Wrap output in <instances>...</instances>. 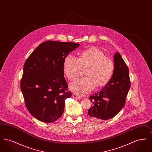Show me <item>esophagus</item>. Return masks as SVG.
Instances as JSON below:
<instances>
[{
    "mask_svg": "<svg viewBox=\"0 0 152 152\" xmlns=\"http://www.w3.org/2000/svg\"><path fill=\"white\" fill-rule=\"evenodd\" d=\"M72 96L73 98L76 99H81V96H80L78 94H72Z\"/></svg>",
    "mask_w": 152,
    "mask_h": 152,
    "instance_id": "1",
    "label": "esophagus"
}]
</instances>
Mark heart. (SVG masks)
Instances as JSON below:
<instances>
[{
    "label": "heart",
    "mask_w": 152,
    "mask_h": 152,
    "mask_svg": "<svg viewBox=\"0 0 152 152\" xmlns=\"http://www.w3.org/2000/svg\"><path fill=\"white\" fill-rule=\"evenodd\" d=\"M83 68H87V76L76 80L69 86L71 91L80 95L91 92L96 86L102 87L107 85L113 77L115 64L111 58L97 48L83 51L79 58L68 55L64 58L63 72L68 79H75Z\"/></svg>",
    "instance_id": "heart-1"
}]
</instances>
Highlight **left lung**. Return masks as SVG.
I'll use <instances>...</instances> for the list:
<instances>
[{
	"label": "left lung",
	"instance_id": "8db88e82",
	"mask_svg": "<svg viewBox=\"0 0 152 152\" xmlns=\"http://www.w3.org/2000/svg\"><path fill=\"white\" fill-rule=\"evenodd\" d=\"M115 71L110 82L102 90L90 96L93 106L88 115L94 120H108L117 115L124 107L130 88L129 69L120 54L114 56Z\"/></svg>",
	"mask_w": 152,
	"mask_h": 152
}]
</instances>
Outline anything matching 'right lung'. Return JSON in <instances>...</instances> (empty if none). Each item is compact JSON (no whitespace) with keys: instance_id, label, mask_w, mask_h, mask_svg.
Segmentation results:
<instances>
[{"instance_id":"1","label":"right lung","mask_w":152,"mask_h":152,"mask_svg":"<svg viewBox=\"0 0 152 152\" xmlns=\"http://www.w3.org/2000/svg\"><path fill=\"white\" fill-rule=\"evenodd\" d=\"M79 47L73 42L47 40L27 58L20 88L26 108L38 120L52 123L62 116L65 100L72 95L64 77V61Z\"/></svg>"}]
</instances>
